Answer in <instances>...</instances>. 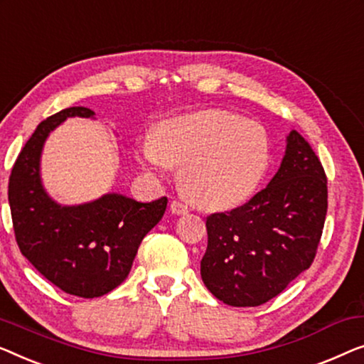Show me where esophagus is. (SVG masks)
Returning <instances> with one entry per match:
<instances>
[{
	"mask_svg": "<svg viewBox=\"0 0 364 364\" xmlns=\"http://www.w3.org/2000/svg\"><path fill=\"white\" fill-rule=\"evenodd\" d=\"M171 213L173 214H186L188 213V206L181 201H178V199H175V201H171Z\"/></svg>",
	"mask_w": 364,
	"mask_h": 364,
	"instance_id": "1",
	"label": "esophagus"
}]
</instances>
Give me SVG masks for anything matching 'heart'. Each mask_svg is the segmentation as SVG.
Instances as JSON below:
<instances>
[{
	"instance_id": "1",
	"label": "heart",
	"mask_w": 364,
	"mask_h": 364,
	"mask_svg": "<svg viewBox=\"0 0 364 364\" xmlns=\"http://www.w3.org/2000/svg\"><path fill=\"white\" fill-rule=\"evenodd\" d=\"M145 170L163 175L183 165L184 193L203 208H229L255 191L270 161L267 132L224 110L181 115L160 125L138 145Z\"/></svg>"
}]
</instances>
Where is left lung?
I'll use <instances>...</instances> for the list:
<instances>
[{
  "instance_id": "left-lung-1",
  "label": "left lung",
  "mask_w": 364,
  "mask_h": 364,
  "mask_svg": "<svg viewBox=\"0 0 364 364\" xmlns=\"http://www.w3.org/2000/svg\"><path fill=\"white\" fill-rule=\"evenodd\" d=\"M328 208L323 166L296 130L279 171L242 206L206 218L201 277L231 306H259L314 262Z\"/></svg>"
}]
</instances>
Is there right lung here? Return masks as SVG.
I'll list each match as a JSON object with an SVG mask.
<instances>
[{
	"label": "right lung",
	"mask_w": 364,
	"mask_h": 364,
	"mask_svg": "<svg viewBox=\"0 0 364 364\" xmlns=\"http://www.w3.org/2000/svg\"><path fill=\"white\" fill-rule=\"evenodd\" d=\"M85 107H69L41 122L9 176L8 199L19 250L39 274L69 295L94 299L129 275L141 240L160 223L168 198L151 203L110 193L79 206H60L41 183L46 138L69 117L94 119Z\"/></svg>",
	"instance_id": "right-lung-1"
}]
</instances>
